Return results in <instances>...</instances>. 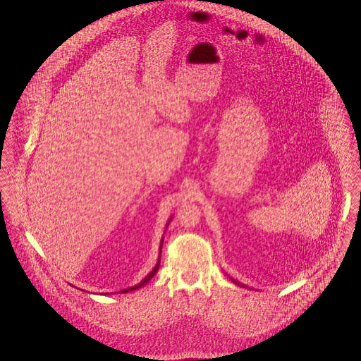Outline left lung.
Returning <instances> with one entry per match:
<instances>
[{
  "mask_svg": "<svg viewBox=\"0 0 361 361\" xmlns=\"http://www.w3.org/2000/svg\"><path fill=\"white\" fill-rule=\"evenodd\" d=\"M235 282H236V281H235ZM236 283H238V282H236Z\"/></svg>",
  "mask_w": 361,
  "mask_h": 361,
  "instance_id": "left-lung-1",
  "label": "left lung"
}]
</instances>
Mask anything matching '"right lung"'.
<instances>
[{
	"label": "right lung",
	"mask_w": 361,
	"mask_h": 361,
	"mask_svg": "<svg viewBox=\"0 0 361 361\" xmlns=\"http://www.w3.org/2000/svg\"><path fill=\"white\" fill-rule=\"evenodd\" d=\"M159 261H161V259L158 258V262H157V265H155L154 269H153V271H152V272H150V274H149V275H147V276H146V278H145V279H143L140 283H137V285H135V286H132V288H129V289H123V290H122V293H126V292H132V290H136V289H139V288L145 286V285H146V283H147V282H149V281H150V279L154 276L155 272L158 271V267H159Z\"/></svg>",
	"instance_id": "1"
}]
</instances>
